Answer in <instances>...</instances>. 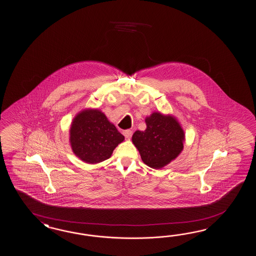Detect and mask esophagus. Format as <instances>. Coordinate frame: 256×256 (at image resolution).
I'll use <instances>...</instances> for the list:
<instances>
[{
    "label": "esophagus",
    "mask_w": 256,
    "mask_h": 256,
    "mask_svg": "<svg viewBox=\"0 0 256 256\" xmlns=\"http://www.w3.org/2000/svg\"><path fill=\"white\" fill-rule=\"evenodd\" d=\"M123 135L126 138H130L132 135H133V131L130 130H126L123 131Z\"/></svg>",
    "instance_id": "esophagus-1"
}]
</instances>
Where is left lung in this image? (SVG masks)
<instances>
[{
  "label": "left lung",
  "instance_id": "8db88e82",
  "mask_svg": "<svg viewBox=\"0 0 256 256\" xmlns=\"http://www.w3.org/2000/svg\"><path fill=\"white\" fill-rule=\"evenodd\" d=\"M147 128L136 130L132 142L145 164L160 169L176 159L184 148V134L172 116L154 113L146 118Z\"/></svg>",
  "mask_w": 256,
  "mask_h": 256
}]
</instances>
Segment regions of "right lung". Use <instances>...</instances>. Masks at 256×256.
I'll return each mask as SVG.
<instances>
[{"label":"right lung","instance_id":"right-lung-1","mask_svg":"<svg viewBox=\"0 0 256 256\" xmlns=\"http://www.w3.org/2000/svg\"><path fill=\"white\" fill-rule=\"evenodd\" d=\"M70 135L74 154L88 164L109 159L124 140V136L99 110H84L77 114Z\"/></svg>","mask_w":256,"mask_h":256}]
</instances>
